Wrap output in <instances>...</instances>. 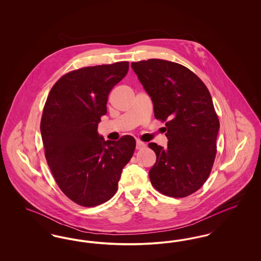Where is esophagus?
Returning a JSON list of instances; mask_svg holds the SVG:
<instances>
[{"instance_id": "34e87169", "label": "esophagus", "mask_w": 261, "mask_h": 261, "mask_svg": "<svg viewBox=\"0 0 261 261\" xmlns=\"http://www.w3.org/2000/svg\"><path fill=\"white\" fill-rule=\"evenodd\" d=\"M147 147V145H146V143H144V142H142V141H137L136 144V149H145Z\"/></svg>"}]
</instances>
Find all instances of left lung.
Listing matches in <instances>:
<instances>
[{
	"instance_id": "obj_1",
	"label": "left lung",
	"mask_w": 261,
	"mask_h": 261,
	"mask_svg": "<svg viewBox=\"0 0 261 261\" xmlns=\"http://www.w3.org/2000/svg\"><path fill=\"white\" fill-rule=\"evenodd\" d=\"M131 67L153 103L154 117L165 122L167 148L149 143L156 162L151 185L172 198H185L207 180L217 151L219 119L205 84L186 66L151 59Z\"/></svg>"
}]
</instances>
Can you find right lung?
<instances>
[{
  "label": "right lung",
  "instance_id": "1",
  "mask_svg": "<svg viewBox=\"0 0 261 261\" xmlns=\"http://www.w3.org/2000/svg\"><path fill=\"white\" fill-rule=\"evenodd\" d=\"M128 69L129 62H119L72 70L55 83L45 102L40 129L47 163L62 193L79 205L112 199L136 148L132 136L105 141L98 134L109 94Z\"/></svg>",
  "mask_w": 261,
  "mask_h": 261
}]
</instances>
